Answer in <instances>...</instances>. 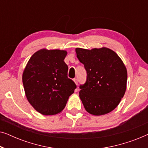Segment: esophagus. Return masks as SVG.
Here are the masks:
<instances>
[{
	"label": "esophagus",
	"instance_id": "34e87169",
	"mask_svg": "<svg viewBox=\"0 0 148 148\" xmlns=\"http://www.w3.org/2000/svg\"><path fill=\"white\" fill-rule=\"evenodd\" d=\"M73 81H74L75 84L77 85H77H78V82H77V79H74Z\"/></svg>",
	"mask_w": 148,
	"mask_h": 148
}]
</instances>
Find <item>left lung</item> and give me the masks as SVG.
I'll return each instance as SVG.
<instances>
[{
  "label": "left lung",
  "instance_id": "left-lung-1",
  "mask_svg": "<svg viewBox=\"0 0 148 148\" xmlns=\"http://www.w3.org/2000/svg\"><path fill=\"white\" fill-rule=\"evenodd\" d=\"M75 52L87 71L86 82L79 87V98L85 109L95 116L108 114L118 106L125 95L126 66L110 48H77Z\"/></svg>",
  "mask_w": 148,
  "mask_h": 148
}]
</instances>
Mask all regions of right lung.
I'll list each match as a JSON object with an SVG mask.
<instances>
[{"mask_svg":"<svg viewBox=\"0 0 148 148\" xmlns=\"http://www.w3.org/2000/svg\"><path fill=\"white\" fill-rule=\"evenodd\" d=\"M67 52L46 48L36 52L23 71L22 81L28 102L43 115L62 112L76 85L68 78L64 61Z\"/></svg>","mask_w":148,"mask_h":148,"instance_id":"1","label":"right lung"}]
</instances>
